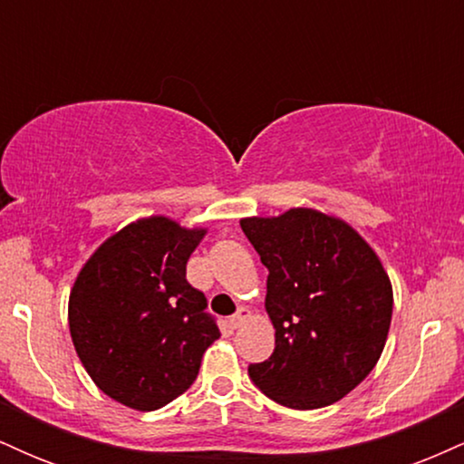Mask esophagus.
<instances>
[{"instance_id": "esophagus-1", "label": "esophagus", "mask_w": 464, "mask_h": 464, "mask_svg": "<svg viewBox=\"0 0 464 464\" xmlns=\"http://www.w3.org/2000/svg\"><path fill=\"white\" fill-rule=\"evenodd\" d=\"M250 316H253V312H250L248 307H242V310H239L236 316H231V321H228V323H231L233 329H237V327H242V324L246 323Z\"/></svg>"}]
</instances>
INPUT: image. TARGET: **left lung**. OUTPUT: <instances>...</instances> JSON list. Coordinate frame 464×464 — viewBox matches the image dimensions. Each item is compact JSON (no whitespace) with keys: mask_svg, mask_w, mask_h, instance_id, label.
<instances>
[{"mask_svg":"<svg viewBox=\"0 0 464 464\" xmlns=\"http://www.w3.org/2000/svg\"><path fill=\"white\" fill-rule=\"evenodd\" d=\"M239 227L268 268L275 327L273 355L248 366L250 380L285 408L332 406L384 351L392 318L384 266L353 227L307 207L242 218Z\"/></svg>","mask_w":464,"mask_h":464,"instance_id":"left-lung-1","label":"left lung"}]
</instances>
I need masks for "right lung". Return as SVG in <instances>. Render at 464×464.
I'll use <instances>...</instances> for the list:
<instances>
[{
  "instance_id": "right-lung-1",
  "label": "right lung",
  "mask_w": 464,
  "mask_h": 464,
  "mask_svg": "<svg viewBox=\"0 0 464 464\" xmlns=\"http://www.w3.org/2000/svg\"><path fill=\"white\" fill-rule=\"evenodd\" d=\"M207 228L165 216L104 239L69 292V334L93 384L140 412L168 406L194 384L220 338L207 299L185 279Z\"/></svg>"
}]
</instances>
